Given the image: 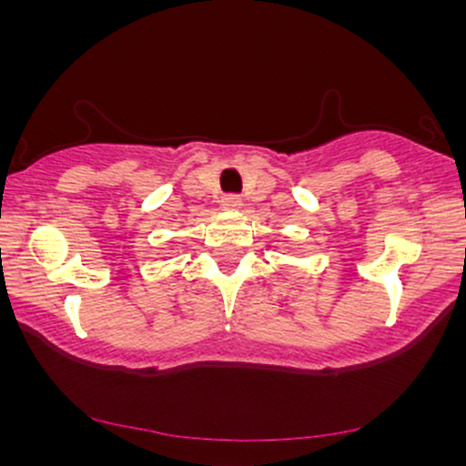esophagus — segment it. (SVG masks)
I'll list each match as a JSON object with an SVG mask.
<instances>
[{"mask_svg": "<svg viewBox=\"0 0 466 466\" xmlns=\"http://www.w3.org/2000/svg\"><path fill=\"white\" fill-rule=\"evenodd\" d=\"M221 206L226 208V210H237V208H240V197L238 195H223L221 197Z\"/></svg>", "mask_w": 466, "mask_h": 466, "instance_id": "1", "label": "esophagus"}]
</instances>
